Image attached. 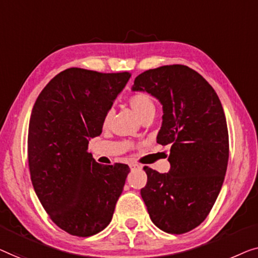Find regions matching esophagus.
Returning <instances> with one entry per match:
<instances>
[{"instance_id":"34e87169","label":"esophagus","mask_w":258,"mask_h":258,"mask_svg":"<svg viewBox=\"0 0 258 258\" xmlns=\"http://www.w3.org/2000/svg\"><path fill=\"white\" fill-rule=\"evenodd\" d=\"M130 167H131V169H139L140 168V166L138 164H130Z\"/></svg>"}]
</instances>
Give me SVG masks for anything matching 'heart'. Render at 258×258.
I'll return each instance as SVG.
<instances>
[{
	"instance_id": "obj_1",
	"label": "heart",
	"mask_w": 258,
	"mask_h": 258,
	"mask_svg": "<svg viewBox=\"0 0 258 258\" xmlns=\"http://www.w3.org/2000/svg\"><path fill=\"white\" fill-rule=\"evenodd\" d=\"M128 104L132 110L136 112V114L139 117L141 120L147 117H151V115L154 114L155 112V103L154 99L152 98L150 93L140 91L133 93L132 96L128 98ZM112 117V111L108 110L104 115L103 124L107 125L108 121L111 120Z\"/></svg>"
}]
</instances>
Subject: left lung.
<instances>
[{
	"instance_id": "left-lung-1",
	"label": "left lung",
	"mask_w": 258,
	"mask_h": 258,
	"mask_svg": "<svg viewBox=\"0 0 258 258\" xmlns=\"http://www.w3.org/2000/svg\"><path fill=\"white\" fill-rule=\"evenodd\" d=\"M133 91H146L162 104L157 141L170 145L168 173L145 166L140 190L151 220L168 234H184L203 222L222 187L229 136L222 104L212 85L181 64L137 76Z\"/></svg>"
}]
</instances>
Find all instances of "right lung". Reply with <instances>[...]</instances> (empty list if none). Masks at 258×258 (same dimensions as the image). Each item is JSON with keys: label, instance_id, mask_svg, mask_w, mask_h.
<instances>
[{"label": "right lung", "instance_id": "obj_1", "mask_svg": "<svg viewBox=\"0 0 258 258\" xmlns=\"http://www.w3.org/2000/svg\"><path fill=\"white\" fill-rule=\"evenodd\" d=\"M130 72L103 74L81 68L61 71L50 81L32 107L28 161L32 186L52 222L61 230L88 237L105 229L130 167L100 165L88 152L90 138Z\"/></svg>", "mask_w": 258, "mask_h": 258}]
</instances>
